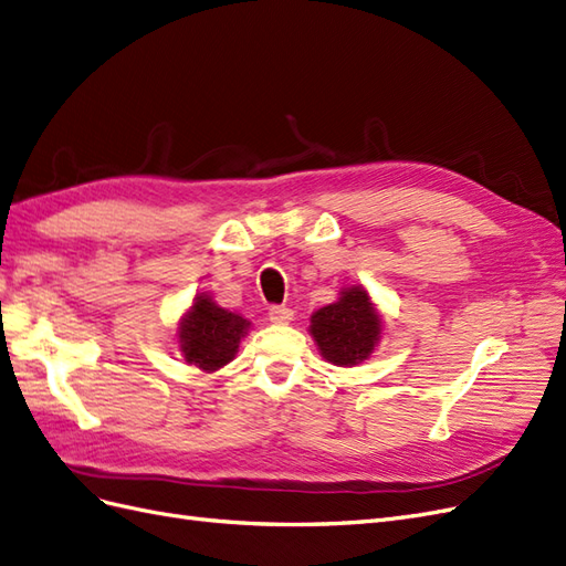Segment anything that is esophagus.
I'll use <instances>...</instances> for the list:
<instances>
[{"label":"esophagus","instance_id":"obj_1","mask_svg":"<svg viewBox=\"0 0 566 566\" xmlns=\"http://www.w3.org/2000/svg\"><path fill=\"white\" fill-rule=\"evenodd\" d=\"M293 316H295V312H293V310H287V306H281V304L271 306V310H269V321H271V323H276V325H285V323H290V321H293Z\"/></svg>","mask_w":566,"mask_h":566}]
</instances>
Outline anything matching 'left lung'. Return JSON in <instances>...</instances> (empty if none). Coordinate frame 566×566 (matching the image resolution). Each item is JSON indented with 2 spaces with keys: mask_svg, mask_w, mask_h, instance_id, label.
Masks as SVG:
<instances>
[{
  "mask_svg": "<svg viewBox=\"0 0 566 566\" xmlns=\"http://www.w3.org/2000/svg\"><path fill=\"white\" fill-rule=\"evenodd\" d=\"M310 331L325 361L335 366H356L366 361L382 331V318L364 287H347L335 304L323 306L314 316Z\"/></svg>",
  "mask_w": 566,
  "mask_h": 566,
  "instance_id": "8db88e82",
  "label": "left lung"
}]
</instances>
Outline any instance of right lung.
<instances>
[{"label": "right lung", "mask_w": 566, "mask_h": 566, "mask_svg": "<svg viewBox=\"0 0 566 566\" xmlns=\"http://www.w3.org/2000/svg\"><path fill=\"white\" fill-rule=\"evenodd\" d=\"M248 328L250 321L241 314L221 310L212 297L200 293L179 323V349L186 364L210 373L231 361Z\"/></svg>", "instance_id": "add662e5"}]
</instances>
